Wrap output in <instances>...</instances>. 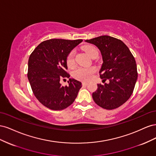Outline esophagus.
I'll return each instance as SVG.
<instances>
[{"label":"esophagus","mask_w":156,"mask_h":156,"mask_svg":"<svg viewBox=\"0 0 156 156\" xmlns=\"http://www.w3.org/2000/svg\"><path fill=\"white\" fill-rule=\"evenodd\" d=\"M82 84H83V86H87V84H88V83H87V82H82Z\"/></svg>","instance_id":"1"}]
</instances>
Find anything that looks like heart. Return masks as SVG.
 I'll use <instances>...</instances> for the list:
<instances>
[{
    "mask_svg": "<svg viewBox=\"0 0 156 156\" xmlns=\"http://www.w3.org/2000/svg\"><path fill=\"white\" fill-rule=\"evenodd\" d=\"M86 53L92 58L94 55H98V49L93 45H87L84 48ZM67 65L69 68L73 67L75 64L74 59V52L72 51L68 55L67 57ZM96 72V69L94 68H83L79 67L75 69L73 73V76L76 79L80 81H87L91 79L92 74Z\"/></svg>",
    "mask_w": 156,
    "mask_h": 156,
    "instance_id": "obj_1",
    "label": "heart"
}]
</instances>
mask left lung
Returning a JSON list of instances; mask_svg holds the SVG:
<instances>
[{
	"instance_id": "1",
	"label": "left lung",
	"mask_w": 156,
	"mask_h": 156,
	"mask_svg": "<svg viewBox=\"0 0 156 156\" xmlns=\"http://www.w3.org/2000/svg\"><path fill=\"white\" fill-rule=\"evenodd\" d=\"M100 51L103 64L100 70L103 81L92 93L94 101L100 107L111 110L128 100L133 92L138 73L136 64L129 48L121 40L109 36L87 40Z\"/></svg>"
}]
</instances>
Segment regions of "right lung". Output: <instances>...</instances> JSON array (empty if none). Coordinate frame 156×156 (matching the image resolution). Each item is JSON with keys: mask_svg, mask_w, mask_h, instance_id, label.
<instances>
[{"mask_svg": "<svg viewBox=\"0 0 156 156\" xmlns=\"http://www.w3.org/2000/svg\"><path fill=\"white\" fill-rule=\"evenodd\" d=\"M82 40L51 39L41 42L30 55L28 79L32 92L42 105L55 111L72 105L77 98L82 83L69 78L68 85L63 87L61 79L69 78L67 57Z\"/></svg>", "mask_w": 156, "mask_h": 156, "instance_id": "obj_1", "label": "right lung"}]
</instances>
